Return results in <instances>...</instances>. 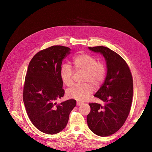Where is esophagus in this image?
<instances>
[{"label":"esophagus","mask_w":152,"mask_h":152,"mask_svg":"<svg viewBox=\"0 0 152 152\" xmlns=\"http://www.w3.org/2000/svg\"><path fill=\"white\" fill-rule=\"evenodd\" d=\"M83 105V103H81V102H76V105H77V106H80V105Z\"/></svg>","instance_id":"obj_1"}]
</instances>
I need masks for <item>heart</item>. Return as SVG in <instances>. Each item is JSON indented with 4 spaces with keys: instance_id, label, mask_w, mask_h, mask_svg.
<instances>
[{
    "instance_id": "1",
    "label": "heart",
    "mask_w": 152,
    "mask_h": 152,
    "mask_svg": "<svg viewBox=\"0 0 152 152\" xmlns=\"http://www.w3.org/2000/svg\"><path fill=\"white\" fill-rule=\"evenodd\" d=\"M73 63L76 71L84 73L83 82L86 84L71 87L67 91V96L79 102H84L92 93V86L98 87L105 80L107 75L106 65L102 61H97L94 56L84 52L76 55L73 59ZM60 75L63 83L66 86L73 84L74 70L68 64L65 63L61 66Z\"/></svg>"
}]
</instances>
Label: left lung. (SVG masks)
<instances>
[{
  "mask_svg": "<svg viewBox=\"0 0 152 152\" xmlns=\"http://www.w3.org/2000/svg\"><path fill=\"white\" fill-rule=\"evenodd\" d=\"M105 57L107 73L105 80L94 97L105 104L89 103L91 111L87 116L89 129L96 135L106 137L117 132L123 126L131 110L133 79L129 67L115 52L103 46L89 47Z\"/></svg>",
  "mask_w": 152,
  "mask_h": 152,
  "instance_id": "left-lung-1",
  "label": "left lung"
}]
</instances>
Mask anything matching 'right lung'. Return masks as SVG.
<instances>
[{"instance_id":"right-lung-1","label":"right lung","mask_w":152,"mask_h":152,"mask_svg":"<svg viewBox=\"0 0 152 152\" xmlns=\"http://www.w3.org/2000/svg\"><path fill=\"white\" fill-rule=\"evenodd\" d=\"M70 50L62 45L51 46L37 52L28 65L23 87L24 104L31 123L47 134H57L65 128L76 105L74 99L56 102L65 94L60 70Z\"/></svg>"}]
</instances>
